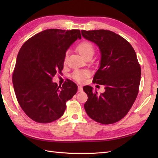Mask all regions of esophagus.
Wrapping results in <instances>:
<instances>
[{"mask_svg":"<svg viewBox=\"0 0 158 158\" xmlns=\"http://www.w3.org/2000/svg\"><path fill=\"white\" fill-rule=\"evenodd\" d=\"M83 91V88L81 85H78V92H81Z\"/></svg>","mask_w":158,"mask_h":158,"instance_id":"1","label":"esophagus"}]
</instances>
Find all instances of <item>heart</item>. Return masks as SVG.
I'll list each match as a JSON object with an SVG mask.
<instances>
[{"label": "heart", "mask_w": 158, "mask_h": 158, "mask_svg": "<svg viewBox=\"0 0 158 158\" xmlns=\"http://www.w3.org/2000/svg\"><path fill=\"white\" fill-rule=\"evenodd\" d=\"M77 50H78L80 54H81L83 58H85L86 56H88L90 54L93 55L94 52V48L93 45L91 43L88 41H84L80 43L78 47H77ZM67 57H68V53H66L64 61L66 60ZM88 75L89 73L88 71H87V70H76V71L73 73L72 77L77 81L82 83L84 81L85 79L88 76Z\"/></svg>", "instance_id": "obj_1"}]
</instances>
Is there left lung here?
<instances>
[{
  "label": "left lung",
  "instance_id": "8db88e82",
  "mask_svg": "<svg viewBox=\"0 0 158 158\" xmlns=\"http://www.w3.org/2000/svg\"><path fill=\"white\" fill-rule=\"evenodd\" d=\"M81 35L98 47L100 66L93 81L105 89L98 95L91 86L83 87L88 97L85 110L97 122L115 123L128 113L138 95L141 70L136 52L125 39L112 31L83 30Z\"/></svg>",
  "mask_w": 158,
  "mask_h": 158
}]
</instances>
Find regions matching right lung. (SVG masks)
<instances>
[{"instance_id":"obj_1","label":"right lung","mask_w":158,"mask_h":158,"mask_svg":"<svg viewBox=\"0 0 158 158\" xmlns=\"http://www.w3.org/2000/svg\"><path fill=\"white\" fill-rule=\"evenodd\" d=\"M79 30L48 29L29 39L20 49L13 74L17 100L24 113L36 122L46 123L59 119L66 102L77 92L67 80L62 86L52 81L64 67L66 52L77 39Z\"/></svg>"}]
</instances>
